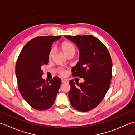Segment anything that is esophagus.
<instances>
[{
	"label": "esophagus",
	"instance_id": "1",
	"mask_svg": "<svg viewBox=\"0 0 135 135\" xmlns=\"http://www.w3.org/2000/svg\"><path fill=\"white\" fill-rule=\"evenodd\" d=\"M61 82H62V83L67 82H68V80H67V79H61Z\"/></svg>",
	"mask_w": 135,
	"mask_h": 135
}]
</instances>
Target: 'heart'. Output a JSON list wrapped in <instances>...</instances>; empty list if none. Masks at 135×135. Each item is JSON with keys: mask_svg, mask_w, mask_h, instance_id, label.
Wrapping results in <instances>:
<instances>
[{"mask_svg": "<svg viewBox=\"0 0 135 135\" xmlns=\"http://www.w3.org/2000/svg\"><path fill=\"white\" fill-rule=\"evenodd\" d=\"M61 47L63 52H64L66 55H68V54L71 53H75V51H76L75 47L70 42H62L61 45ZM53 53H54V50L51 49L49 53V58H51V57L53 56ZM61 73V74H62V75H64L65 74V72L64 71H62Z\"/></svg>", "mask_w": 135, "mask_h": 135, "instance_id": "obj_1", "label": "heart"}]
</instances>
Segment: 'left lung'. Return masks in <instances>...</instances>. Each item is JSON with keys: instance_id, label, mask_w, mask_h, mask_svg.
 Segmentation results:
<instances>
[{"instance_id": "8db88e82", "label": "left lung", "mask_w": 135, "mask_h": 135, "mask_svg": "<svg viewBox=\"0 0 135 135\" xmlns=\"http://www.w3.org/2000/svg\"><path fill=\"white\" fill-rule=\"evenodd\" d=\"M79 51V61L72 68L73 76L84 79L82 83L70 81L68 97L76 110L85 112L98 105L110 88L112 78V60L104 45L92 35L67 36Z\"/></svg>"}]
</instances>
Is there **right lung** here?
Masks as SVG:
<instances>
[{
  "instance_id": "obj_1",
  "label": "right lung",
  "mask_w": 135,
  "mask_h": 135,
  "mask_svg": "<svg viewBox=\"0 0 135 135\" xmlns=\"http://www.w3.org/2000/svg\"><path fill=\"white\" fill-rule=\"evenodd\" d=\"M61 36H38L31 39L21 50L16 65L18 89L28 104L37 110H45L54 104L61 79L54 77L49 82L42 78V65L49 61L52 44Z\"/></svg>"
}]
</instances>
